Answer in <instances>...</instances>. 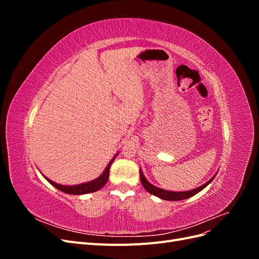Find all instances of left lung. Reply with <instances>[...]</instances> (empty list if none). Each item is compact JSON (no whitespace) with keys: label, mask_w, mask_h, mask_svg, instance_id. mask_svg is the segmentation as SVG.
Instances as JSON below:
<instances>
[{"label":"left lung","mask_w":259,"mask_h":259,"mask_svg":"<svg viewBox=\"0 0 259 259\" xmlns=\"http://www.w3.org/2000/svg\"><path fill=\"white\" fill-rule=\"evenodd\" d=\"M216 174L213 177H211L208 180V182H206L204 185H202V186H200L198 188H195V189L188 190V191H169V190H164V189H162V188H159V187H155L152 184L149 183L148 180H147V178L145 177L142 168L139 169L140 182H142V185L144 186L145 189L149 193L155 195V197H158V198H160L162 200H166V201H180V200H185V199L193 197L194 194L199 193L201 190L204 189L206 186H208L211 182H213V179L215 178Z\"/></svg>","instance_id":"obj_1"}]
</instances>
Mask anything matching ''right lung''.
<instances>
[{
  "instance_id": "obj_1",
  "label": "right lung",
  "mask_w": 259,
  "mask_h": 259,
  "mask_svg": "<svg viewBox=\"0 0 259 259\" xmlns=\"http://www.w3.org/2000/svg\"><path fill=\"white\" fill-rule=\"evenodd\" d=\"M116 153L113 158L111 159V161L108 163V165L106 166L105 170L101 173V175L99 177H97L96 179L91 180V182L88 183H83V184H79V185H72V186H65V185H60L53 182L50 178H48L46 176L43 175V177L48 180V182L53 185L55 188H57L58 190L68 193V194H74V195H81V194H86V193H91V192H95L98 191L100 188H103L107 182H108V178H109V170H110V166L111 164L113 163L114 159L117 156Z\"/></svg>"
}]
</instances>
